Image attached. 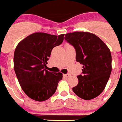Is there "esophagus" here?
Segmentation results:
<instances>
[{
	"label": "esophagus",
	"instance_id": "obj_1",
	"mask_svg": "<svg viewBox=\"0 0 122 122\" xmlns=\"http://www.w3.org/2000/svg\"><path fill=\"white\" fill-rule=\"evenodd\" d=\"M63 76L66 78H68V77H70V73H67V74H63Z\"/></svg>",
	"mask_w": 122,
	"mask_h": 122
}]
</instances>
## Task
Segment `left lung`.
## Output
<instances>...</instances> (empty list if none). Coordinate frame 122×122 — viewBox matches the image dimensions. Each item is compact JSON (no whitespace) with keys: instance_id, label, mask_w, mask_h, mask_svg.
<instances>
[{"instance_id":"1","label":"left lung","mask_w":122,"mask_h":122,"mask_svg":"<svg viewBox=\"0 0 122 122\" xmlns=\"http://www.w3.org/2000/svg\"><path fill=\"white\" fill-rule=\"evenodd\" d=\"M65 40L76 51V61L83 65L78 83L72 88L80 98L91 100L103 91L112 72V55L108 47L95 34L74 32L65 36Z\"/></svg>"}]
</instances>
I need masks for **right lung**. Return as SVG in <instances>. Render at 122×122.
<instances>
[{"instance_id": "obj_1", "label": "right lung", "mask_w": 122, "mask_h": 122, "mask_svg": "<svg viewBox=\"0 0 122 122\" xmlns=\"http://www.w3.org/2000/svg\"><path fill=\"white\" fill-rule=\"evenodd\" d=\"M65 34L57 36L36 32L16 47L14 67L18 81L27 96L36 101L47 100L55 93L62 73L45 69L52 49L60 45Z\"/></svg>"}]
</instances>
